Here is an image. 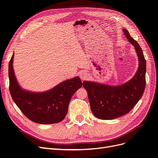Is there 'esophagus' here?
<instances>
[{
  "instance_id": "34e87169",
  "label": "esophagus",
  "mask_w": 158,
  "mask_h": 158,
  "mask_svg": "<svg viewBox=\"0 0 158 158\" xmlns=\"http://www.w3.org/2000/svg\"><path fill=\"white\" fill-rule=\"evenodd\" d=\"M80 77L82 80H86L88 77V73L86 72H82L80 74Z\"/></svg>"
}]
</instances>
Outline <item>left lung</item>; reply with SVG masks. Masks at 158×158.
I'll use <instances>...</instances> for the list:
<instances>
[{"label": "left lung", "instance_id": "8db88e82", "mask_svg": "<svg viewBox=\"0 0 158 158\" xmlns=\"http://www.w3.org/2000/svg\"><path fill=\"white\" fill-rule=\"evenodd\" d=\"M123 31L129 42L135 46L139 60L138 69L133 77L120 86L84 81L91 110L99 119L111 120L128 113L139 101L145 90L146 61L143 51L127 30L123 29Z\"/></svg>", "mask_w": 158, "mask_h": 158}]
</instances>
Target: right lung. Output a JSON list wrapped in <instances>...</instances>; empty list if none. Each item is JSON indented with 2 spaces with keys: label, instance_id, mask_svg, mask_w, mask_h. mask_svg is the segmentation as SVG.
<instances>
[{
  "label": "right lung",
  "instance_id": "add662e5",
  "mask_svg": "<svg viewBox=\"0 0 158 158\" xmlns=\"http://www.w3.org/2000/svg\"><path fill=\"white\" fill-rule=\"evenodd\" d=\"M14 53L9 63L10 92L13 101L22 113L31 121L41 124L61 122L68 112L70 99L82 84L79 77L63 81L42 93H33L20 88L13 68Z\"/></svg>",
  "mask_w": 158,
  "mask_h": 158
}]
</instances>
